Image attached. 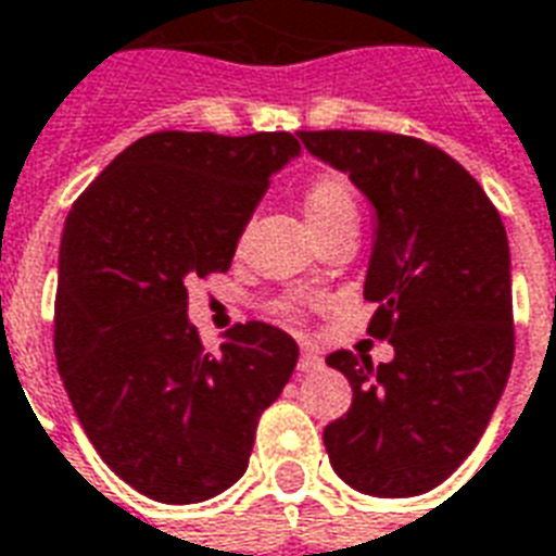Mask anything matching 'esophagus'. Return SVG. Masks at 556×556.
Listing matches in <instances>:
<instances>
[{"mask_svg":"<svg viewBox=\"0 0 556 556\" xmlns=\"http://www.w3.org/2000/svg\"><path fill=\"white\" fill-rule=\"evenodd\" d=\"M319 367H323V358H319L317 350H302V355H299V370L302 372H317Z\"/></svg>","mask_w":556,"mask_h":556,"instance_id":"1","label":"esophagus"}]
</instances>
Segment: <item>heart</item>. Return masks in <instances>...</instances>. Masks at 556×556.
<instances>
[{"mask_svg": "<svg viewBox=\"0 0 556 556\" xmlns=\"http://www.w3.org/2000/svg\"><path fill=\"white\" fill-rule=\"evenodd\" d=\"M305 216L314 233L338 225L343 218H358L355 194L346 180H340L334 174H323L317 180H311L305 189Z\"/></svg>", "mask_w": 556, "mask_h": 556, "instance_id": "heart-1", "label": "heart"}]
</instances>
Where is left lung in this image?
<instances>
[{"instance_id":"8db88e82","label":"left lung","mask_w":556,"mask_h":556,"mask_svg":"<svg viewBox=\"0 0 556 556\" xmlns=\"http://www.w3.org/2000/svg\"><path fill=\"white\" fill-rule=\"evenodd\" d=\"M350 174L376 210L364 299L394 362L326 358L352 406L323 432L331 468L355 492L415 497L444 483L489 427L513 367V275L504 222L483 186L444 150L372 129L299 132Z\"/></svg>"}]
</instances>
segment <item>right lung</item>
<instances>
[{"label":"right lung","mask_w":556,"mask_h":556,"mask_svg":"<svg viewBox=\"0 0 556 556\" xmlns=\"http://www.w3.org/2000/svg\"><path fill=\"white\" fill-rule=\"evenodd\" d=\"M290 132H150L67 213L55 362L100 459L160 504H201L249 468L254 429L290 382L295 340L245 323L218 352L186 317V278L228 273Z\"/></svg>","instance_id":"add662e5"}]
</instances>
